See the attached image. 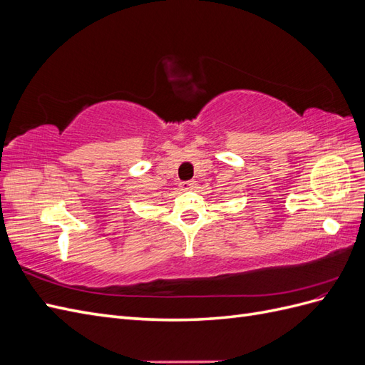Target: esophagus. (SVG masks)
<instances>
[{
    "label": "esophagus",
    "instance_id": "34e87169",
    "mask_svg": "<svg viewBox=\"0 0 365 365\" xmlns=\"http://www.w3.org/2000/svg\"><path fill=\"white\" fill-rule=\"evenodd\" d=\"M195 185H196L195 181H184V182H181V189L182 190H192V189H195Z\"/></svg>",
    "mask_w": 365,
    "mask_h": 365
}]
</instances>
